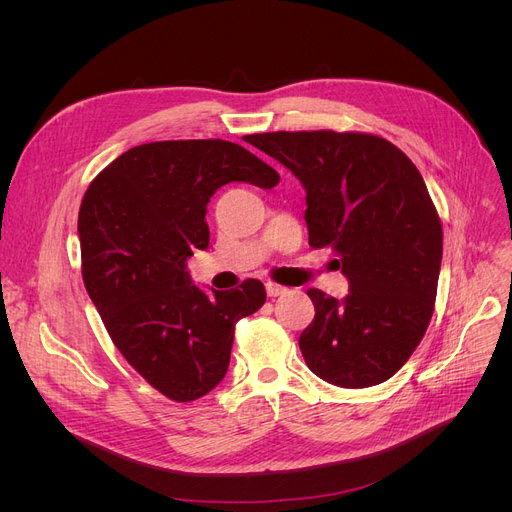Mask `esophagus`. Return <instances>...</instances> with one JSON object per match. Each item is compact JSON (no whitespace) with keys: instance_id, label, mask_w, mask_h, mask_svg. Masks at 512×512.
<instances>
[{"instance_id":"1","label":"esophagus","mask_w":512,"mask_h":512,"mask_svg":"<svg viewBox=\"0 0 512 512\" xmlns=\"http://www.w3.org/2000/svg\"><path fill=\"white\" fill-rule=\"evenodd\" d=\"M265 292H267V297H280V294H286V292H288V288H286V286H280V284H276V282H267V284H265Z\"/></svg>"}]
</instances>
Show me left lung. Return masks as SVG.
I'll return each mask as SVG.
<instances>
[{"label":"left lung","instance_id":"obj_1","mask_svg":"<svg viewBox=\"0 0 512 512\" xmlns=\"http://www.w3.org/2000/svg\"><path fill=\"white\" fill-rule=\"evenodd\" d=\"M307 191L313 249L332 247L348 278L342 301L309 288L315 317L299 338L307 367L340 388L390 380L434 313L442 224L413 161L365 132L249 134Z\"/></svg>","mask_w":512,"mask_h":512}]
</instances>
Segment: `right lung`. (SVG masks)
<instances>
[{
  "instance_id": "right-lung-1",
  "label": "right lung",
  "mask_w": 512,
  "mask_h": 512,
  "mask_svg": "<svg viewBox=\"0 0 512 512\" xmlns=\"http://www.w3.org/2000/svg\"><path fill=\"white\" fill-rule=\"evenodd\" d=\"M278 180L245 147L201 139L132 147L87 188L85 288L124 359L170 400H197L224 380L236 321L265 303L259 280L211 294L191 282L186 259L209 245L207 203L228 182Z\"/></svg>"
}]
</instances>
